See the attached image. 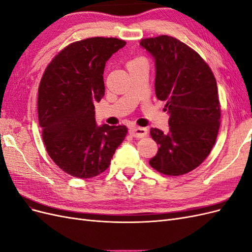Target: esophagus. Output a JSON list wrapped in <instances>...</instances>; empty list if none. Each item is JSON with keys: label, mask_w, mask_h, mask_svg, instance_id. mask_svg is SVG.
<instances>
[{"label": "esophagus", "mask_w": 252, "mask_h": 252, "mask_svg": "<svg viewBox=\"0 0 252 252\" xmlns=\"http://www.w3.org/2000/svg\"><path fill=\"white\" fill-rule=\"evenodd\" d=\"M131 135L135 136V138H144V136L147 135V129L142 128V127H132L129 130Z\"/></svg>", "instance_id": "obj_1"}]
</instances>
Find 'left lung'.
Masks as SVG:
<instances>
[{
	"instance_id": "1",
	"label": "left lung",
	"mask_w": 252,
	"mask_h": 252,
	"mask_svg": "<svg viewBox=\"0 0 252 252\" xmlns=\"http://www.w3.org/2000/svg\"><path fill=\"white\" fill-rule=\"evenodd\" d=\"M154 58L156 95L166 101L169 131L150 129L158 145L149 164L166 175H181L195 169L216 143L220 106L215 75L193 49L168 35L141 40Z\"/></svg>"
}]
</instances>
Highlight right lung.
Listing matches in <instances>:
<instances>
[{
    "instance_id": "add662e5",
    "label": "right lung",
    "mask_w": 252,
    "mask_h": 252,
    "mask_svg": "<svg viewBox=\"0 0 252 252\" xmlns=\"http://www.w3.org/2000/svg\"><path fill=\"white\" fill-rule=\"evenodd\" d=\"M125 45L101 36L74 42L42 77L37 113L43 142L52 161L74 178H94L107 169L127 134L124 125L97 126L94 111L105 94V64Z\"/></svg>"
}]
</instances>
